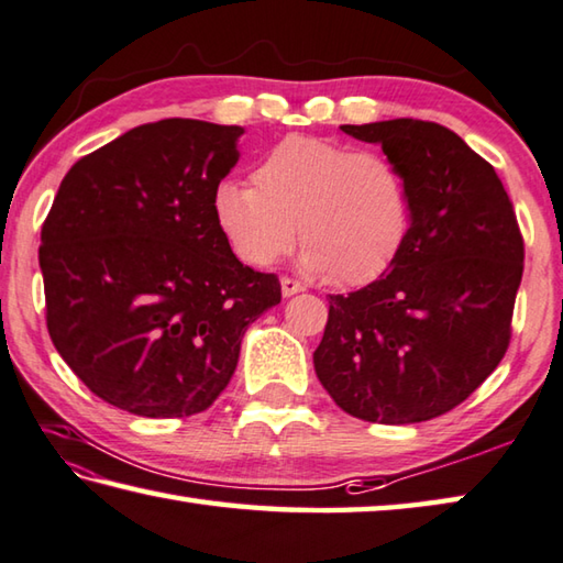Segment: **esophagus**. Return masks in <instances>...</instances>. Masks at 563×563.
<instances>
[{
	"label": "esophagus",
	"mask_w": 563,
	"mask_h": 563,
	"mask_svg": "<svg viewBox=\"0 0 563 563\" xmlns=\"http://www.w3.org/2000/svg\"><path fill=\"white\" fill-rule=\"evenodd\" d=\"M280 290H283V298H290V295H298L305 290V285L300 280H292L285 275V278H280Z\"/></svg>",
	"instance_id": "esophagus-1"
}]
</instances>
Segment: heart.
I'll use <instances>...</instances> for the list:
<instances>
[{
	"label": "heart",
	"mask_w": 563,
	"mask_h": 563,
	"mask_svg": "<svg viewBox=\"0 0 563 563\" xmlns=\"http://www.w3.org/2000/svg\"><path fill=\"white\" fill-rule=\"evenodd\" d=\"M251 179L219 181L213 213L233 253L255 268L288 255L300 231L310 273L372 283L391 268L411 231L406 175L384 152L288 135L263 152Z\"/></svg>",
	"instance_id": "heart-1"
}]
</instances>
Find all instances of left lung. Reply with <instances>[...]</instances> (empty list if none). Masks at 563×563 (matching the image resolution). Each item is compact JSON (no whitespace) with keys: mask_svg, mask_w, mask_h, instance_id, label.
I'll use <instances>...</instances> for the list:
<instances>
[{"mask_svg":"<svg viewBox=\"0 0 563 563\" xmlns=\"http://www.w3.org/2000/svg\"><path fill=\"white\" fill-rule=\"evenodd\" d=\"M382 145L408 181L411 231L379 280L330 295L317 379L369 423L451 411L497 369L512 340L525 239L495 167L438 122L342 125Z\"/></svg>","mask_w":563,"mask_h":563,"instance_id":"1","label":"left lung"}]
</instances>
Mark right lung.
I'll return each mask as SVG.
<instances>
[{
	"instance_id": "1",
	"label": "right lung",
	"mask_w": 563,
	"mask_h": 563,
	"mask_svg": "<svg viewBox=\"0 0 563 563\" xmlns=\"http://www.w3.org/2000/svg\"><path fill=\"white\" fill-rule=\"evenodd\" d=\"M239 125L167 118L68 169L41 227L46 327L98 398L147 418L207 411L280 280L233 255L213 189Z\"/></svg>"
}]
</instances>
